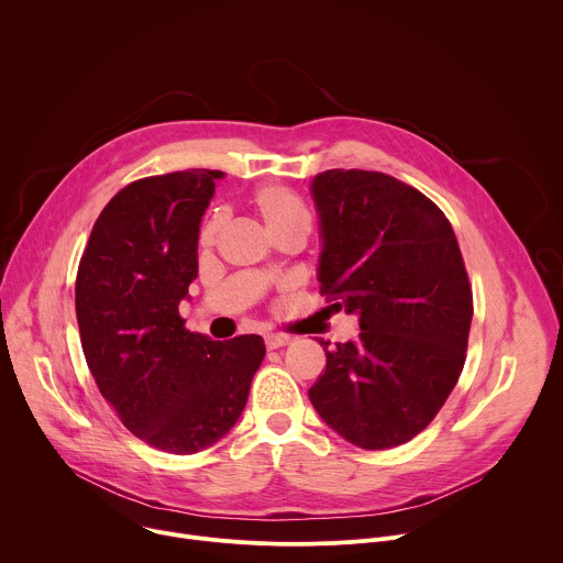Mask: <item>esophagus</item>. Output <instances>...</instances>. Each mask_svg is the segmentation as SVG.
Returning <instances> with one entry per match:
<instances>
[{"mask_svg": "<svg viewBox=\"0 0 563 563\" xmlns=\"http://www.w3.org/2000/svg\"><path fill=\"white\" fill-rule=\"evenodd\" d=\"M287 343H289V336H285V334H267V336H265L267 350H278V347H283V345H287Z\"/></svg>", "mask_w": 563, "mask_h": 563, "instance_id": "1", "label": "esophagus"}]
</instances>
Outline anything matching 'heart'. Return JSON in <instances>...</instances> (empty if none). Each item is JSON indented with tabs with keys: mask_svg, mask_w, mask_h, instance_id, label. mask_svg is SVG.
<instances>
[{
	"mask_svg": "<svg viewBox=\"0 0 563 563\" xmlns=\"http://www.w3.org/2000/svg\"><path fill=\"white\" fill-rule=\"evenodd\" d=\"M252 205L276 238H283L289 233L307 235L311 231L313 216H311L307 202L296 191H291L287 187L263 185L252 194ZM224 220H227V211L216 209L202 222L200 233H198V245L202 250H209L216 245L220 229L224 227Z\"/></svg>",
	"mask_w": 563,
	"mask_h": 563,
	"instance_id": "heart-1",
	"label": "heart"
}]
</instances>
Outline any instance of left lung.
Masks as SVG:
<instances>
[{
  "instance_id": "obj_1",
  "label": "left lung",
  "mask_w": 563,
  "mask_h": 563,
  "mask_svg": "<svg viewBox=\"0 0 563 563\" xmlns=\"http://www.w3.org/2000/svg\"><path fill=\"white\" fill-rule=\"evenodd\" d=\"M318 280L332 309L358 313L356 341L328 352L309 400L363 450L408 443L439 415L467 350L472 287L445 213L419 189L363 169L318 174Z\"/></svg>"
}]
</instances>
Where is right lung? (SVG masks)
I'll use <instances>...</instances> for the list:
<instances>
[{
    "label": "right lung",
    "instance_id": "add662e5",
    "mask_svg": "<svg viewBox=\"0 0 563 563\" xmlns=\"http://www.w3.org/2000/svg\"><path fill=\"white\" fill-rule=\"evenodd\" d=\"M220 172L135 180L102 209L79 258L75 313L100 394L140 441L196 454L243 415L265 358L256 334L211 341L178 311L198 278L200 218Z\"/></svg>",
    "mask_w": 563,
    "mask_h": 563
}]
</instances>
